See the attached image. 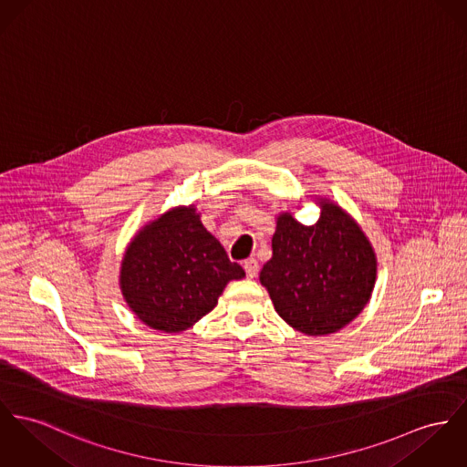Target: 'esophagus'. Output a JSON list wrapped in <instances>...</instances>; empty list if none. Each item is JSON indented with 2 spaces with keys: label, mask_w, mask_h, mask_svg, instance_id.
Listing matches in <instances>:
<instances>
[{
  "label": "esophagus",
  "mask_w": 467,
  "mask_h": 467,
  "mask_svg": "<svg viewBox=\"0 0 467 467\" xmlns=\"http://www.w3.org/2000/svg\"><path fill=\"white\" fill-rule=\"evenodd\" d=\"M244 268H245V272H247V277L254 279V277L257 275V272H259V263H257L254 257L245 259V261H244Z\"/></svg>",
  "instance_id": "obj_1"
}]
</instances>
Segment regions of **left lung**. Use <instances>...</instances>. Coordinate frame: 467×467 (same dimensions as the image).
<instances>
[{
	"mask_svg": "<svg viewBox=\"0 0 467 467\" xmlns=\"http://www.w3.org/2000/svg\"><path fill=\"white\" fill-rule=\"evenodd\" d=\"M318 202L322 215L313 225L287 212L277 216L272 257L259 274L277 315L307 336L358 318L377 279V255L359 223L330 199Z\"/></svg>",
	"mask_w": 467,
	"mask_h": 467,
	"instance_id": "obj_1",
	"label": "left lung"
}]
</instances>
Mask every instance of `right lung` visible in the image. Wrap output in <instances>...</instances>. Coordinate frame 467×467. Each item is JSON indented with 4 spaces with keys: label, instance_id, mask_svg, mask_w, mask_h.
<instances>
[{
    "label": "right lung",
    "instance_id": "obj_1",
    "mask_svg": "<svg viewBox=\"0 0 467 467\" xmlns=\"http://www.w3.org/2000/svg\"><path fill=\"white\" fill-rule=\"evenodd\" d=\"M244 277L190 204L165 212L133 236L119 285L140 322L176 334L213 311L229 281Z\"/></svg>",
    "mask_w": 467,
    "mask_h": 467
}]
</instances>
